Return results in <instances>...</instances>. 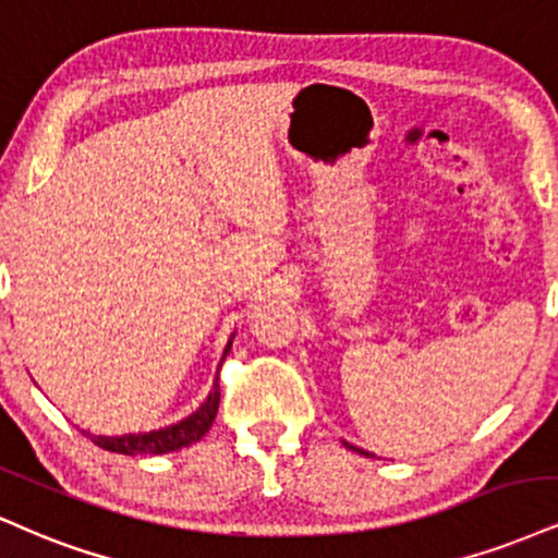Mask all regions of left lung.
Returning a JSON list of instances; mask_svg holds the SVG:
<instances>
[{"label":"left lung","mask_w":558,"mask_h":558,"mask_svg":"<svg viewBox=\"0 0 558 558\" xmlns=\"http://www.w3.org/2000/svg\"><path fill=\"white\" fill-rule=\"evenodd\" d=\"M348 447H351V445H348ZM351 449H355V452H361V454H366V458H372V454L364 452V449H359V447H351Z\"/></svg>","instance_id":"8db88e82"}]
</instances>
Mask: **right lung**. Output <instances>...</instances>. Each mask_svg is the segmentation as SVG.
Returning <instances> with one entry per match:
<instances>
[{"mask_svg": "<svg viewBox=\"0 0 558 558\" xmlns=\"http://www.w3.org/2000/svg\"><path fill=\"white\" fill-rule=\"evenodd\" d=\"M231 351V343H228L226 353ZM220 379V377H218ZM215 379L213 392L207 395V400L199 405L197 413H192L190 418H184L181 424H173L169 428H158V432L150 434H126V436H90L98 447L109 449V452L119 454H163L173 452V449L190 447L194 441H199L203 436L210 432L215 413H218L220 405V385Z\"/></svg>", "mask_w": 558, "mask_h": 558, "instance_id": "add662e5", "label": "right lung"}]
</instances>
